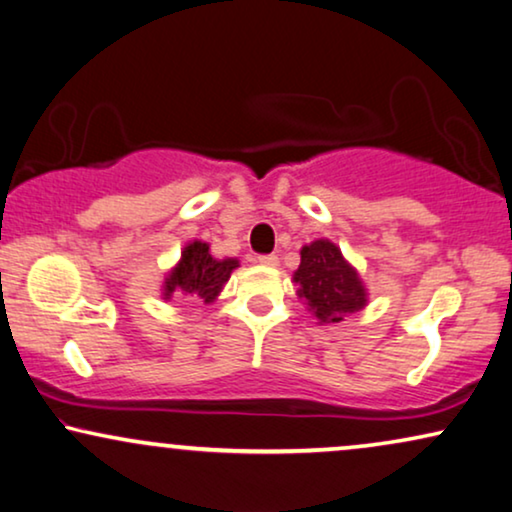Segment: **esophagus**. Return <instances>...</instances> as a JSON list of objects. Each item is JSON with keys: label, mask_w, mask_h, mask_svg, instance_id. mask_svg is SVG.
Instances as JSON below:
<instances>
[{"label": "esophagus", "mask_w": 512, "mask_h": 512, "mask_svg": "<svg viewBox=\"0 0 512 512\" xmlns=\"http://www.w3.org/2000/svg\"><path fill=\"white\" fill-rule=\"evenodd\" d=\"M257 262L264 264V267H278V255H260Z\"/></svg>", "instance_id": "1"}]
</instances>
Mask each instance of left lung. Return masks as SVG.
I'll use <instances>...</instances> for the list:
<instances>
[{
	"label": "left lung",
	"instance_id": "1",
	"mask_svg": "<svg viewBox=\"0 0 512 512\" xmlns=\"http://www.w3.org/2000/svg\"><path fill=\"white\" fill-rule=\"evenodd\" d=\"M295 283H299L297 295L309 304L320 323H339L346 313L360 311L367 302L356 269L330 241L304 245Z\"/></svg>",
	"mask_w": 512,
	"mask_h": 512
}]
</instances>
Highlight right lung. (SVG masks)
<instances>
[{"label": "right lung", "instance_id": "add662e5", "mask_svg": "<svg viewBox=\"0 0 512 512\" xmlns=\"http://www.w3.org/2000/svg\"><path fill=\"white\" fill-rule=\"evenodd\" d=\"M236 267L238 260H215L210 255L208 243H189L185 252H182L180 264L166 278V297H170V292L177 290L182 295L201 297L203 302H213Z\"/></svg>", "mask_w": 512, "mask_h": 512}]
</instances>
